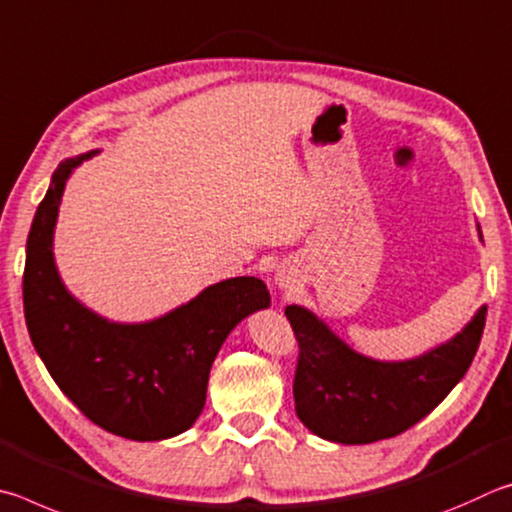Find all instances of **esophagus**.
<instances>
[{"label": "esophagus", "instance_id": "1", "mask_svg": "<svg viewBox=\"0 0 512 512\" xmlns=\"http://www.w3.org/2000/svg\"><path fill=\"white\" fill-rule=\"evenodd\" d=\"M274 285L283 292H292L294 285H297V279H294V272L290 267H279V270L274 272Z\"/></svg>", "mask_w": 512, "mask_h": 512}]
</instances>
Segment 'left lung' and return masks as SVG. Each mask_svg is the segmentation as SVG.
I'll list each match as a JSON object with an SVG mask.
<instances>
[{
    "mask_svg": "<svg viewBox=\"0 0 512 512\" xmlns=\"http://www.w3.org/2000/svg\"><path fill=\"white\" fill-rule=\"evenodd\" d=\"M479 240L483 242L477 224ZM486 306L445 344L411 360L387 362L357 353L315 312L285 308L299 342L294 409L324 441L366 445L398 436L441 405L477 355Z\"/></svg>",
    "mask_w": 512,
    "mask_h": 512,
    "instance_id": "8db88e82",
    "label": "left lung"
}]
</instances>
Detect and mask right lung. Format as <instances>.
<instances>
[{
	"label": "right lung",
	"mask_w": 512,
	"mask_h": 512,
	"mask_svg": "<svg viewBox=\"0 0 512 512\" xmlns=\"http://www.w3.org/2000/svg\"><path fill=\"white\" fill-rule=\"evenodd\" d=\"M98 152L60 161L35 211L22 281L26 328L53 382L92 423L130 441H166L202 414L215 355L242 319L270 308V290L256 276H236L139 324L78 301L58 272L53 231L69 177Z\"/></svg>",
	"instance_id": "right-lung-1"
}]
</instances>
